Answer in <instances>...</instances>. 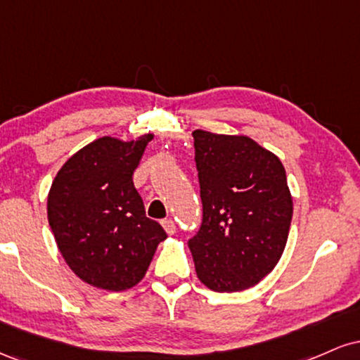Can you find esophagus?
I'll return each instance as SVG.
<instances>
[{"label":"esophagus","mask_w":360,"mask_h":360,"mask_svg":"<svg viewBox=\"0 0 360 360\" xmlns=\"http://www.w3.org/2000/svg\"><path fill=\"white\" fill-rule=\"evenodd\" d=\"M160 223H162L164 230H166L169 235H174L176 233L177 226H176V223H174V220H172V218H166V220H162Z\"/></svg>","instance_id":"obj_1"}]
</instances>
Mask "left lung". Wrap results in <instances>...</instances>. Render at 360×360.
Segmentation results:
<instances>
[{
  "mask_svg": "<svg viewBox=\"0 0 360 360\" xmlns=\"http://www.w3.org/2000/svg\"><path fill=\"white\" fill-rule=\"evenodd\" d=\"M203 220L188 240L196 274L218 292L252 288L274 269L292 218L286 171L242 135L194 130Z\"/></svg>",
  "mask_w": 360,
  "mask_h": 360,
  "instance_id": "obj_1",
  "label": "left lung"
}]
</instances>
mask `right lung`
<instances>
[{
    "label": "right lung",
    "mask_w": 360,
    "mask_h": 360,
    "mask_svg": "<svg viewBox=\"0 0 360 360\" xmlns=\"http://www.w3.org/2000/svg\"><path fill=\"white\" fill-rule=\"evenodd\" d=\"M150 140L152 135L131 142L94 140L53 179L49 225L62 257L91 286L110 291L135 286L167 238L166 230L146 217L131 179Z\"/></svg>",
    "instance_id": "right-lung-1"
}]
</instances>
